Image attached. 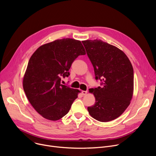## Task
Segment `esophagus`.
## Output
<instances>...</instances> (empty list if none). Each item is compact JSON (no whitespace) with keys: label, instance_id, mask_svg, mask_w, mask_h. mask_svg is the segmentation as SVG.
<instances>
[{"label":"esophagus","instance_id":"esophagus-1","mask_svg":"<svg viewBox=\"0 0 156 156\" xmlns=\"http://www.w3.org/2000/svg\"><path fill=\"white\" fill-rule=\"evenodd\" d=\"M87 91H81V93H82V94H83V96H85V95L87 94Z\"/></svg>","mask_w":156,"mask_h":156}]
</instances>
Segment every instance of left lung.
I'll return each instance as SVG.
<instances>
[{
    "label": "left lung",
    "mask_w": 156,
    "mask_h": 156,
    "mask_svg": "<svg viewBox=\"0 0 156 156\" xmlns=\"http://www.w3.org/2000/svg\"><path fill=\"white\" fill-rule=\"evenodd\" d=\"M101 85L90 92L96 102L87 110L94 119L107 122L120 117L130 104L133 93L134 73L125 54L101 40L82 41Z\"/></svg>",
    "instance_id": "8db88e82"
}]
</instances>
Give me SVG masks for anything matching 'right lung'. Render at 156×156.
<instances>
[{
    "label": "right lung",
    "mask_w": 156,
    "mask_h": 156,
    "mask_svg": "<svg viewBox=\"0 0 156 156\" xmlns=\"http://www.w3.org/2000/svg\"><path fill=\"white\" fill-rule=\"evenodd\" d=\"M86 52L81 41L55 40L40 46L31 57L23 80L30 104L44 118L58 120L67 114L80 91L61 84L74 60Z\"/></svg>",
    "instance_id": "1"
}]
</instances>
